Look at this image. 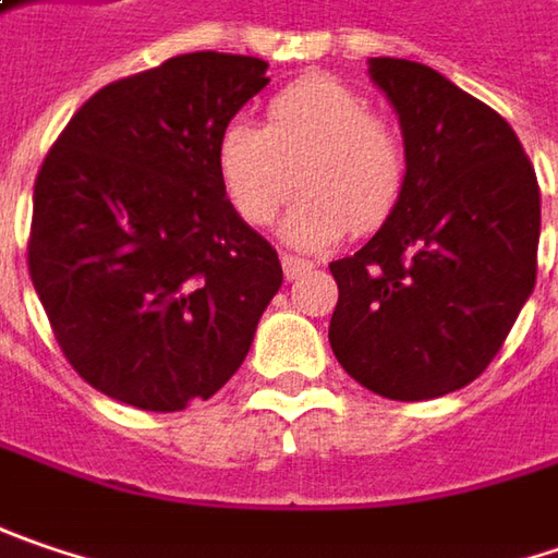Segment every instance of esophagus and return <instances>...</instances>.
I'll return each mask as SVG.
<instances>
[{"mask_svg": "<svg viewBox=\"0 0 558 558\" xmlns=\"http://www.w3.org/2000/svg\"><path fill=\"white\" fill-rule=\"evenodd\" d=\"M280 265H283V275H287V280L300 278V275H306V271H312V262L310 258H300V255H280Z\"/></svg>", "mask_w": 558, "mask_h": 558, "instance_id": "34e87169", "label": "esophagus"}]
</instances>
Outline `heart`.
Returning a JSON list of instances; mask_svg holds the SVG:
<instances>
[{"label": "heart", "mask_w": 558, "mask_h": 558, "mask_svg": "<svg viewBox=\"0 0 558 558\" xmlns=\"http://www.w3.org/2000/svg\"><path fill=\"white\" fill-rule=\"evenodd\" d=\"M283 220L293 246H325L347 227H381L408 189V145L395 122L331 75L287 84L268 104L265 125L233 119L217 138V177L236 214L265 227L296 189Z\"/></svg>", "instance_id": "b5f03b06"}]
</instances>
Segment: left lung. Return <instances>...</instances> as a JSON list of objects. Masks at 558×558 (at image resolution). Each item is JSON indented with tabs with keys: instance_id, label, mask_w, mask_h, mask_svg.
Masks as SVG:
<instances>
[{
	"instance_id": "1",
	"label": "left lung",
	"mask_w": 558,
	"mask_h": 558,
	"mask_svg": "<svg viewBox=\"0 0 558 558\" xmlns=\"http://www.w3.org/2000/svg\"><path fill=\"white\" fill-rule=\"evenodd\" d=\"M398 110L408 189L376 236L331 262L328 341L363 388L429 401L502 350L537 280L541 185L514 129L429 65L378 56Z\"/></svg>"
}]
</instances>
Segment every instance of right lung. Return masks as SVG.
<instances>
[{
    "label": "right lung",
    "mask_w": 558,
    "mask_h": 558,
    "mask_svg": "<svg viewBox=\"0 0 558 558\" xmlns=\"http://www.w3.org/2000/svg\"><path fill=\"white\" fill-rule=\"evenodd\" d=\"M268 62L185 52L100 87L34 182L27 271L72 369L154 413L208 401L278 293V252L227 202L217 138Z\"/></svg>",
    "instance_id": "obj_1"
}]
</instances>
